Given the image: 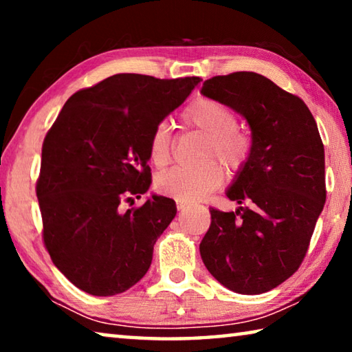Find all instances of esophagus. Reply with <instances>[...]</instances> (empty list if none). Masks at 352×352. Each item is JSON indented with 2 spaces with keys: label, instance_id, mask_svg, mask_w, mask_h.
Returning a JSON list of instances; mask_svg holds the SVG:
<instances>
[{
  "label": "esophagus",
  "instance_id": "1",
  "mask_svg": "<svg viewBox=\"0 0 352 352\" xmlns=\"http://www.w3.org/2000/svg\"><path fill=\"white\" fill-rule=\"evenodd\" d=\"M184 208H186V204H183V201L177 200V210H178V211H183Z\"/></svg>",
  "mask_w": 352,
  "mask_h": 352
}]
</instances>
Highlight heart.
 I'll return each mask as SVG.
<instances>
[{"mask_svg":"<svg viewBox=\"0 0 352 352\" xmlns=\"http://www.w3.org/2000/svg\"><path fill=\"white\" fill-rule=\"evenodd\" d=\"M183 121L208 135L204 158H216L228 170L241 169L252 152V140L237 127L234 111L211 98H197L183 110ZM172 132L168 122L155 126L148 141V153L153 164H168L172 155ZM223 183V170L216 162H206L195 168H172L155 180L158 192L170 195L184 204L205 199Z\"/></svg>","mask_w":352,"mask_h":352,"instance_id":"b5f03b06","label":"heart"}]
</instances>
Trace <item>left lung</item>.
I'll use <instances>...</instances> for the list:
<instances>
[{
    "instance_id": "obj_1",
    "label": "left lung",
    "mask_w": 352,
    "mask_h": 352,
    "mask_svg": "<svg viewBox=\"0 0 352 352\" xmlns=\"http://www.w3.org/2000/svg\"><path fill=\"white\" fill-rule=\"evenodd\" d=\"M200 93L239 113L252 130V152L225 192L250 206L211 208L200 256L226 289L264 294L298 270L323 211L324 147L317 122L300 98L252 71L212 77Z\"/></svg>"
}]
</instances>
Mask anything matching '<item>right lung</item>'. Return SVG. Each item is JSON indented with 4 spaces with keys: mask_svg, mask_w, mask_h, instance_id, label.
<instances>
[{
    "mask_svg": "<svg viewBox=\"0 0 352 352\" xmlns=\"http://www.w3.org/2000/svg\"><path fill=\"white\" fill-rule=\"evenodd\" d=\"M199 83L115 74L74 93L58 113L41 148L37 197L47 253L76 287L111 296L147 273L175 201L152 194L126 212L121 204L151 188L153 129Z\"/></svg>",
    "mask_w": 352,
    "mask_h": 352,
    "instance_id": "add662e5",
    "label": "right lung"
}]
</instances>
